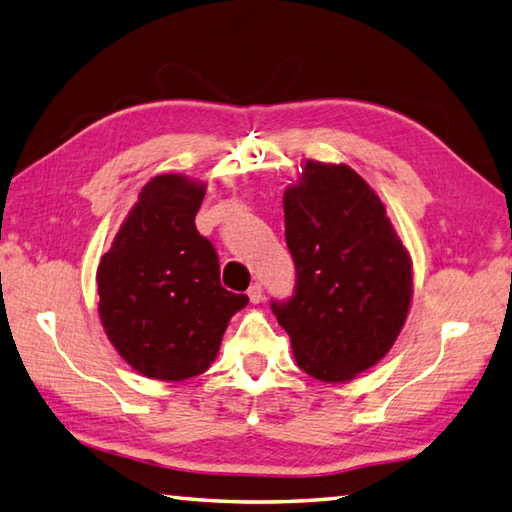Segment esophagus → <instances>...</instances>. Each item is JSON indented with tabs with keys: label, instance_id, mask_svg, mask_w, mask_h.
<instances>
[{
	"label": "esophagus",
	"instance_id": "obj_1",
	"mask_svg": "<svg viewBox=\"0 0 512 512\" xmlns=\"http://www.w3.org/2000/svg\"><path fill=\"white\" fill-rule=\"evenodd\" d=\"M247 296H249V300L254 302V305H258L260 300H263V285H258V283H254L252 287L247 289Z\"/></svg>",
	"mask_w": 512,
	"mask_h": 512
}]
</instances>
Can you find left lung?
Returning a JSON list of instances; mask_svg holds the SVG:
<instances>
[{"label":"left lung","instance_id":"1","mask_svg":"<svg viewBox=\"0 0 512 512\" xmlns=\"http://www.w3.org/2000/svg\"><path fill=\"white\" fill-rule=\"evenodd\" d=\"M283 205L296 287L289 300H271V311L302 371L353 380L400 336L413 296L411 256L380 196L349 165L307 161Z\"/></svg>","mask_w":512,"mask_h":512}]
</instances>
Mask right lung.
Wrapping results in <instances>:
<instances>
[{"instance_id":"right-lung-1","label":"right lung","mask_w":512,"mask_h":512,"mask_svg":"<svg viewBox=\"0 0 512 512\" xmlns=\"http://www.w3.org/2000/svg\"><path fill=\"white\" fill-rule=\"evenodd\" d=\"M203 196L187 176H154L97 269L101 325L145 378L207 371L229 318L249 302L221 285L216 249L194 225Z\"/></svg>"}]
</instances>
